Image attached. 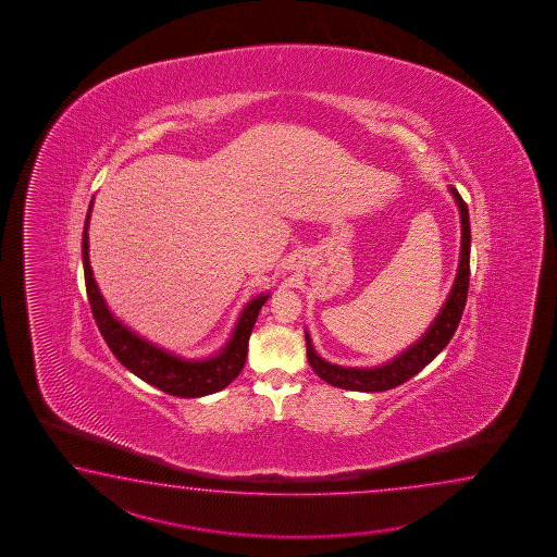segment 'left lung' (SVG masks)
<instances>
[{"label":"left lung","instance_id":"8db88e82","mask_svg":"<svg viewBox=\"0 0 557 557\" xmlns=\"http://www.w3.org/2000/svg\"><path fill=\"white\" fill-rule=\"evenodd\" d=\"M451 195L460 207V216H462V250H460V267H458V276L451 288L450 296L446 305L442 308L438 319L430 326V331L406 352L396 356L392 362L379 368H344L331 364L322 360L310 343V336L307 334V356L312 370L319 374L320 379L329 382L336 388L344 391L358 392H384L391 391L404 384L406 380L416 376L422 368L430 364L436 356L448 346L454 336V332L462 319L466 298H468V286H470V216H468V205L463 202L460 193L451 187Z\"/></svg>","mask_w":557,"mask_h":557}]
</instances>
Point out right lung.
Masks as SVG:
<instances>
[{
    "label": "right lung",
    "mask_w": 557,
    "mask_h": 557,
    "mask_svg": "<svg viewBox=\"0 0 557 557\" xmlns=\"http://www.w3.org/2000/svg\"><path fill=\"white\" fill-rule=\"evenodd\" d=\"M89 213H91V207H89ZM89 213L85 219L84 245H82L85 288H87L95 322L99 326L101 336L106 338L107 346L111 348V352L135 376H139L154 388L166 392L171 396L199 398V396L223 391L237 379L238 372L245 367L247 352H249L250 332L257 322L259 310L269 296H259L250 300L238 319L233 338L228 341L221 355L202 362H187L177 356L166 355L165 350L154 348L153 344L145 343L139 336L127 331L107 310L106 300L95 284L91 264H89V237H87Z\"/></svg>",
    "instance_id": "add662e5"
}]
</instances>
